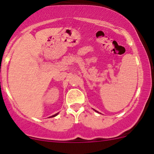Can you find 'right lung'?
<instances>
[{
  "mask_svg": "<svg viewBox=\"0 0 154 154\" xmlns=\"http://www.w3.org/2000/svg\"><path fill=\"white\" fill-rule=\"evenodd\" d=\"M57 115H58V113H56V114H55V115H54V116H52L51 117H55V116H57Z\"/></svg>",
  "mask_w": 154,
  "mask_h": 154,
  "instance_id": "1",
  "label": "right lung"
}]
</instances>
